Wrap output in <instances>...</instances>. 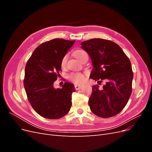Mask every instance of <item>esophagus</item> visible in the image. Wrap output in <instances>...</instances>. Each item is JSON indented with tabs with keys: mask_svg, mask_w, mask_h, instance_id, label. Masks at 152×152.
<instances>
[{
	"mask_svg": "<svg viewBox=\"0 0 152 152\" xmlns=\"http://www.w3.org/2000/svg\"><path fill=\"white\" fill-rule=\"evenodd\" d=\"M82 85L75 84V89L76 90H79V89H80L82 88Z\"/></svg>",
	"mask_w": 152,
	"mask_h": 152,
	"instance_id": "obj_1",
	"label": "esophagus"
}]
</instances>
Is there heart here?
Instances as JSON below:
<instances>
[{
    "label": "heart",
    "instance_id": "1",
    "mask_svg": "<svg viewBox=\"0 0 152 152\" xmlns=\"http://www.w3.org/2000/svg\"><path fill=\"white\" fill-rule=\"evenodd\" d=\"M86 55H87V53L85 52L84 50H77L74 52L75 57L77 59H79V61H81L82 59L85 56H86ZM66 61H67V57L66 56H65L61 60L62 67H64L65 66ZM68 77L70 80L75 82L76 84H81L85 80L84 75L82 74L81 73H75V72L71 73L70 74L68 75Z\"/></svg>",
    "mask_w": 152,
    "mask_h": 152
}]
</instances>
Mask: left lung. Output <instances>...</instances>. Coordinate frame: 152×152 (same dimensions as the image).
I'll list each match as a JSON object with an SVG mask.
<instances>
[{"mask_svg":"<svg viewBox=\"0 0 152 152\" xmlns=\"http://www.w3.org/2000/svg\"><path fill=\"white\" fill-rule=\"evenodd\" d=\"M81 48L90 56L93 69L90 79L104 80L102 88L93 86L89 99L91 112L102 118L120 113L126 107L132 92L133 73L129 59L118 45L102 39H92L81 43Z\"/></svg>","mask_w":152,"mask_h":152,"instance_id":"obj_1","label":"left lung"}]
</instances>
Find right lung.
Listing matches in <instances>:
<instances>
[{"mask_svg":"<svg viewBox=\"0 0 152 152\" xmlns=\"http://www.w3.org/2000/svg\"><path fill=\"white\" fill-rule=\"evenodd\" d=\"M75 40L54 39L37 48L26 63L24 87L27 98L40 116L58 119L65 116L72 107L73 84L65 82L61 88L54 82L61 71V60Z\"/></svg>","mask_w":152,"mask_h":152,"instance_id":"1","label":"right lung"}]
</instances>
